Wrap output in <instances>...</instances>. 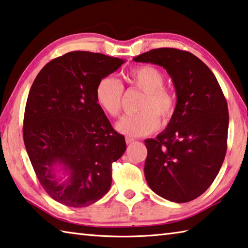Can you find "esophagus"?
<instances>
[{"label":"esophagus","instance_id":"1","mask_svg":"<svg viewBox=\"0 0 248 248\" xmlns=\"http://www.w3.org/2000/svg\"><path fill=\"white\" fill-rule=\"evenodd\" d=\"M134 142V139H132V138H125V143L127 144H131V143H133Z\"/></svg>","mask_w":248,"mask_h":248}]
</instances>
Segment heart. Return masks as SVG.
<instances>
[{
  "label": "heart",
  "mask_w": 248,
  "mask_h": 248,
  "mask_svg": "<svg viewBox=\"0 0 248 248\" xmlns=\"http://www.w3.org/2000/svg\"><path fill=\"white\" fill-rule=\"evenodd\" d=\"M129 82L144 92L139 104L140 111L127 115L116 124L119 132L129 137H142L154 132L159 127V118L168 123L175 110V96L166 88L165 75L152 65L137 67L129 73ZM124 87L114 76H106L95 88V101L100 108L110 117H117L121 110Z\"/></svg>",
  "instance_id": "1"
}]
</instances>
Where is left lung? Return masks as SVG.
Here are the masks:
<instances>
[{
	"mask_svg": "<svg viewBox=\"0 0 248 248\" xmlns=\"http://www.w3.org/2000/svg\"><path fill=\"white\" fill-rule=\"evenodd\" d=\"M133 61L165 68L177 94L167 128L144 141L148 186L170 202L195 200L214 182L226 156L229 112L222 90L208 67L190 52L155 48Z\"/></svg>",
	"mask_w": 248,
	"mask_h": 248,
	"instance_id": "1",
	"label": "left lung"
}]
</instances>
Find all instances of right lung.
<instances>
[{"instance_id": "add662e5", "label": "right lung", "mask_w": 248, "mask_h": 248, "mask_svg": "<svg viewBox=\"0 0 248 248\" xmlns=\"http://www.w3.org/2000/svg\"><path fill=\"white\" fill-rule=\"evenodd\" d=\"M124 60L69 52L43 67L31 85L24 142L40 183L53 200L85 207L109 191L111 164L125 151L95 101L98 81Z\"/></svg>"}]
</instances>
